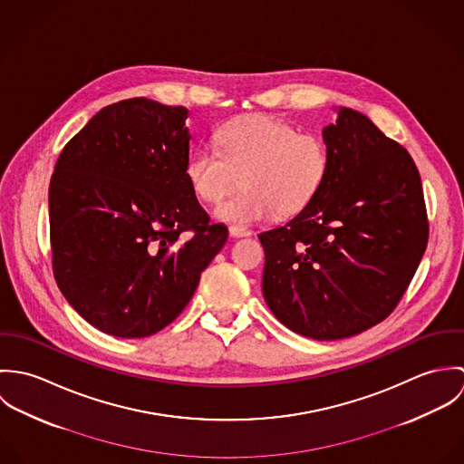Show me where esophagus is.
I'll use <instances>...</instances> for the list:
<instances>
[{
    "label": "esophagus",
    "instance_id": "1",
    "mask_svg": "<svg viewBox=\"0 0 464 464\" xmlns=\"http://www.w3.org/2000/svg\"><path fill=\"white\" fill-rule=\"evenodd\" d=\"M228 234H230V237H248L252 234V230H248L245 227H230Z\"/></svg>",
    "mask_w": 464,
    "mask_h": 464
}]
</instances>
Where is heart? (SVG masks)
Here are the masks:
<instances>
[{
  "label": "heart",
  "instance_id": "heart-1",
  "mask_svg": "<svg viewBox=\"0 0 464 464\" xmlns=\"http://www.w3.org/2000/svg\"><path fill=\"white\" fill-rule=\"evenodd\" d=\"M325 171L327 148L320 137L267 114L230 120L216 132V148H195L186 162L189 188L203 203L221 198L237 175L241 186L214 210L228 225H250L273 210L278 216L302 210Z\"/></svg>",
  "mask_w": 464,
  "mask_h": 464
}]
</instances>
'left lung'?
<instances>
[{"label":"left lung","instance_id":"8db88e82","mask_svg":"<svg viewBox=\"0 0 464 464\" xmlns=\"http://www.w3.org/2000/svg\"><path fill=\"white\" fill-rule=\"evenodd\" d=\"M324 129L325 179L285 225L259 234L263 295L300 335L334 341L381 324L397 307L427 239L420 173L364 114L339 107Z\"/></svg>","mask_w":464,"mask_h":464}]
</instances>
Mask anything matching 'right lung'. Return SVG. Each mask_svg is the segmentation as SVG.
Segmentation results:
<instances>
[{
  "label": "right lung",
  "instance_id": "obj_1",
  "mask_svg": "<svg viewBox=\"0 0 464 464\" xmlns=\"http://www.w3.org/2000/svg\"><path fill=\"white\" fill-rule=\"evenodd\" d=\"M188 116L148 98L112 103L55 164L53 275L69 305L109 335L139 339L168 327L228 237L225 225L208 223L186 179Z\"/></svg>",
  "mask_w": 464,
  "mask_h": 464
}]
</instances>
